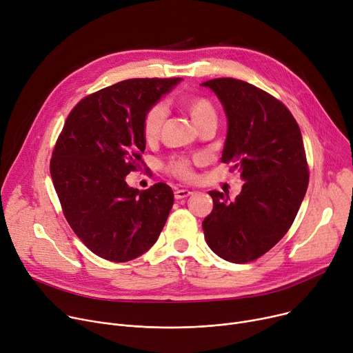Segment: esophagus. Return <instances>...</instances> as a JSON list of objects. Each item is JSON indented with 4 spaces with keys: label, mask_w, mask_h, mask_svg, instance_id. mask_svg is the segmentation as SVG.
<instances>
[{
    "label": "esophagus",
    "mask_w": 353,
    "mask_h": 353,
    "mask_svg": "<svg viewBox=\"0 0 353 353\" xmlns=\"http://www.w3.org/2000/svg\"><path fill=\"white\" fill-rule=\"evenodd\" d=\"M194 192L189 191V189H178V191H175V199H183V198H188L189 195H192Z\"/></svg>",
    "instance_id": "1"
}]
</instances>
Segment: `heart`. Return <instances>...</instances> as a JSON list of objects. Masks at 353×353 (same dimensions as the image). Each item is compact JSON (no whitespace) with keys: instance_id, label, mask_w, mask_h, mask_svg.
Here are the masks:
<instances>
[{"instance_id":"obj_1","label":"heart","mask_w":353,"mask_h":353,"mask_svg":"<svg viewBox=\"0 0 353 353\" xmlns=\"http://www.w3.org/2000/svg\"><path fill=\"white\" fill-rule=\"evenodd\" d=\"M188 110H189V114H191L194 123L198 127L209 119H216L214 107L212 105V103L208 99H203V97H196V99H192L191 101H189ZM167 116H168V108L165 104H162V103L152 105L147 112L144 121H143V132H144V137L148 141H152L158 137L161 130H162V125H164V123H165ZM172 171L178 176H182V178H186L191 175V168H189V164L183 159L174 162Z\"/></svg>"}]
</instances>
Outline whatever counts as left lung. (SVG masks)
I'll list each match as a JSON object with an SVG mask.
<instances>
[{
    "mask_svg": "<svg viewBox=\"0 0 353 353\" xmlns=\"http://www.w3.org/2000/svg\"><path fill=\"white\" fill-rule=\"evenodd\" d=\"M228 134L222 162L240 171L234 201L210 191L212 213L202 222L208 246L232 263L259 259L291 228L308 188L303 135L288 108L259 88L233 77L212 79Z\"/></svg>",
    "mask_w": 353,
    "mask_h": 353,
    "instance_id": "left-lung-1",
    "label": "left lung"
}]
</instances>
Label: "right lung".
I'll use <instances>...</instances> for the list:
<instances>
[{"instance_id":"add662e5","label":"right lung","mask_w":353,"mask_h":353,"mask_svg":"<svg viewBox=\"0 0 353 353\" xmlns=\"http://www.w3.org/2000/svg\"><path fill=\"white\" fill-rule=\"evenodd\" d=\"M182 79H128L80 101L63 125L50 176L65 218L97 256L124 263L150 250L164 228L174 192L167 183L139 191L125 176L145 150L143 121Z\"/></svg>"}]
</instances>
